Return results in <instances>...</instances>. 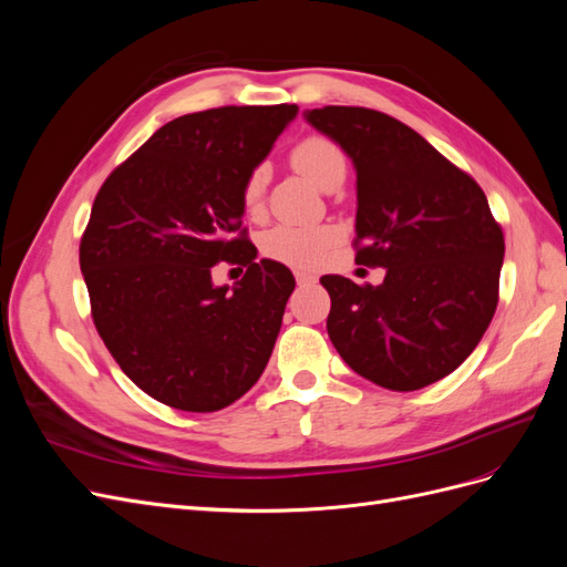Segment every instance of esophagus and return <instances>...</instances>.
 Segmentation results:
<instances>
[{
	"label": "esophagus",
	"mask_w": 567,
	"mask_h": 567,
	"mask_svg": "<svg viewBox=\"0 0 567 567\" xmlns=\"http://www.w3.org/2000/svg\"><path fill=\"white\" fill-rule=\"evenodd\" d=\"M296 281H298V286H310L317 281V277H312V274H307V271H296Z\"/></svg>",
	"instance_id": "esophagus-1"
}]
</instances>
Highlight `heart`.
Wrapping results in <instances>:
<instances>
[{
  "label": "heart",
  "mask_w": 567,
  "mask_h": 567,
  "mask_svg": "<svg viewBox=\"0 0 567 567\" xmlns=\"http://www.w3.org/2000/svg\"><path fill=\"white\" fill-rule=\"evenodd\" d=\"M290 165L300 175L312 179L321 188H336L346 179L348 161L342 148L323 134H310L290 148ZM269 182L267 165H255L241 186V205L248 215L262 210L265 192ZM333 227H293L279 225L260 236V250L269 260H277L293 267H312L321 260L323 250L336 241Z\"/></svg>",
  "instance_id": "heart-1"
}]
</instances>
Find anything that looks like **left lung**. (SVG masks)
Segmentation results:
<instances>
[{"mask_svg":"<svg viewBox=\"0 0 567 567\" xmlns=\"http://www.w3.org/2000/svg\"><path fill=\"white\" fill-rule=\"evenodd\" d=\"M307 120L354 163V260L385 267L381 286L321 277L331 296L326 331L371 383L421 390L487 331L499 302L502 225L477 182L400 120L362 106H323Z\"/></svg>","mask_w":567,"mask_h":567,"instance_id":"1","label":"left lung"}]
</instances>
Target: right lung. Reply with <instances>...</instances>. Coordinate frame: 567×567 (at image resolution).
Masks as SVG:
<instances>
[{
  "mask_svg": "<svg viewBox=\"0 0 567 567\" xmlns=\"http://www.w3.org/2000/svg\"><path fill=\"white\" fill-rule=\"evenodd\" d=\"M296 104L175 117L101 184L80 241L92 319L127 379L173 409L208 414L260 379L296 279L255 262L241 186ZM247 274L212 286L219 262Z\"/></svg>",
  "mask_w": 567,
  "mask_h": 567,
  "instance_id": "obj_1",
  "label": "right lung"
}]
</instances>
